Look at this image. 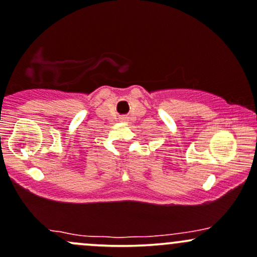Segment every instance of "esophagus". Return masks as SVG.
Returning a JSON list of instances; mask_svg holds the SVG:
<instances>
[{"label": "esophagus", "instance_id": "obj_1", "mask_svg": "<svg viewBox=\"0 0 257 257\" xmlns=\"http://www.w3.org/2000/svg\"><path fill=\"white\" fill-rule=\"evenodd\" d=\"M120 119H121V120H126V119H128V118H125V117H124V118H120Z\"/></svg>", "mask_w": 257, "mask_h": 257}]
</instances>
